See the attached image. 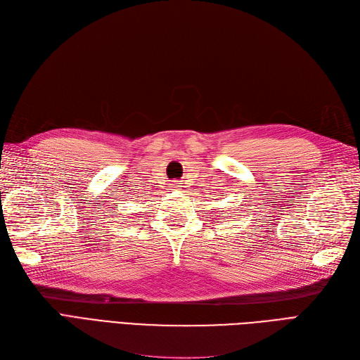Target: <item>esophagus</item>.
<instances>
[{"label":"esophagus","mask_w":360,"mask_h":360,"mask_svg":"<svg viewBox=\"0 0 360 360\" xmlns=\"http://www.w3.org/2000/svg\"><path fill=\"white\" fill-rule=\"evenodd\" d=\"M169 188H171V191H177V189H180L181 186H180L179 181H172V183L169 184Z\"/></svg>","instance_id":"34e87169"}]
</instances>
